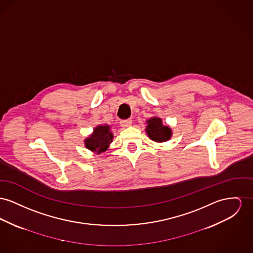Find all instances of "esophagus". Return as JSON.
Listing matches in <instances>:
<instances>
[{"mask_svg":"<svg viewBox=\"0 0 253 253\" xmlns=\"http://www.w3.org/2000/svg\"><path fill=\"white\" fill-rule=\"evenodd\" d=\"M131 123H132V121L130 119H128V120H122L120 122V125H121L122 127H128V126H131Z\"/></svg>","mask_w":253,"mask_h":253,"instance_id":"34e87169","label":"esophagus"}]
</instances>
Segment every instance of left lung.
Returning <instances> with one entry per match:
<instances>
[{"instance_id": "1", "label": "left lung", "mask_w": 253, "mask_h": 253, "mask_svg": "<svg viewBox=\"0 0 253 253\" xmlns=\"http://www.w3.org/2000/svg\"><path fill=\"white\" fill-rule=\"evenodd\" d=\"M145 130L149 138L157 143L167 142L172 135L171 128L169 126L163 125L162 119L156 116L147 120V126Z\"/></svg>"}]
</instances>
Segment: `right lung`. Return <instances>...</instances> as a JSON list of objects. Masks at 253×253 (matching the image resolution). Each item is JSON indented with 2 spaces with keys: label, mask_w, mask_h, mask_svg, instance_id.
I'll return each mask as SVG.
<instances>
[{
  "label": "right lung",
  "mask_w": 253,
  "mask_h": 253,
  "mask_svg": "<svg viewBox=\"0 0 253 253\" xmlns=\"http://www.w3.org/2000/svg\"><path fill=\"white\" fill-rule=\"evenodd\" d=\"M113 133L109 125H99L84 139L85 148L97 154L104 152L113 141Z\"/></svg>",
  "instance_id": "right-lung-1"
}]
</instances>
